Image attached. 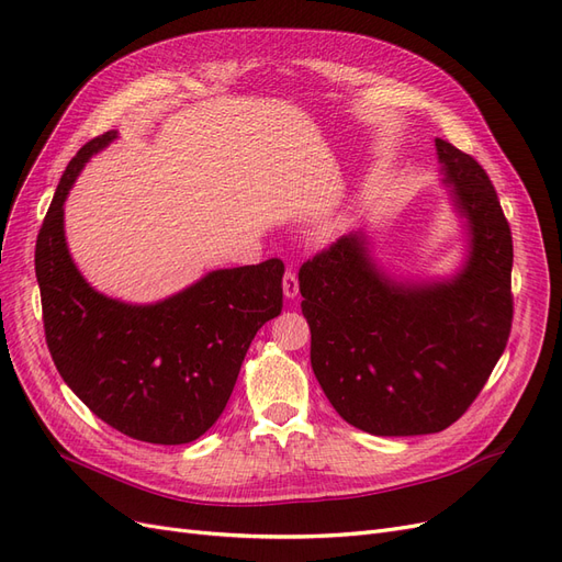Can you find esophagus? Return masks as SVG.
Returning <instances> with one entry per match:
<instances>
[{
	"label": "esophagus",
	"mask_w": 562,
	"mask_h": 562,
	"mask_svg": "<svg viewBox=\"0 0 562 562\" xmlns=\"http://www.w3.org/2000/svg\"><path fill=\"white\" fill-rule=\"evenodd\" d=\"M297 291H300V285H297L295 271L293 269H285V274H283V295L288 300H293L297 295Z\"/></svg>",
	"instance_id": "esophagus-1"
}]
</instances>
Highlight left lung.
Returning <instances> with one entry per match:
<instances>
[{
	"instance_id": "8db88e82",
	"label": "left lung",
	"mask_w": 562,
	"mask_h": 562,
	"mask_svg": "<svg viewBox=\"0 0 562 562\" xmlns=\"http://www.w3.org/2000/svg\"><path fill=\"white\" fill-rule=\"evenodd\" d=\"M452 201L469 223V258L450 281L398 283L363 234L300 267L312 368L335 411L375 436L448 429L481 394L514 321V241L495 187L467 151L436 138Z\"/></svg>"
}]
</instances>
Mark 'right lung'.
<instances>
[{
  "mask_svg": "<svg viewBox=\"0 0 562 562\" xmlns=\"http://www.w3.org/2000/svg\"><path fill=\"white\" fill-rule=\"evenodd\" d=\"M67 164L37 234L35 271L46 345L60 378L89 411L135 440L192 443L223 415L244 356L283 307V262L217 269L157 304H126L83 281L65 244L63 203L91 155Z\"/></svg>",
  "mask_w": 562,
  "mask_h": 562,
  "instance_id": "right-lung-1",
  "label": "right lung"
}]
</instances>
